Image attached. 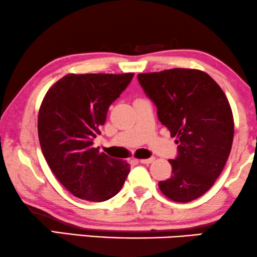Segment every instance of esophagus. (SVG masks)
<instances>
[{
	"label": "esophagus",
	"instance_id": "esophagus-1",
	"mask_svg": "<svg viewBox=\"0 0 257 257\" xmlns=\"http://www.w3.org/2000/svg\"><path fill=\"white\" fill-rule=\"evenodd\" d=\"M154 161H155V158L151 157V158H146V160H140V163H142V164H150V163H153Z\"/></svg>",
	"mask_w": 257,
	"mask_h": 257
}]
</instances>
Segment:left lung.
I'll use <instances>...</instances> for the list:
<instances>
[{
    "label": "left lung",
    "mask_w": 257,
    "mask_h": 257,
    "mask_svg": "<svg viewBox=\"0 0 257 257\" xmlns=\"http://www.w3.org/2000/svg\"><path fill=\"white\" fill-rule=\"evenodd\" d=\"M157 108L158 120L178 140L170 160L172 173L158 186L170 199L189 202L211 189L229 156L234 136L232 109L207 73L172 68L137 75Z\"/></svg>",
    "instance_id": "obj_1"
}]
</instances>
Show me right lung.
I'll list each match as a JSON object with an SVG mask.
<instances>
[{
    "mask_svg": "<svg viewBox=\"0 0 257 257\" xmlns=\"http://www.w3.org/2000/svg\"><path fill=\"white\" fill-rule=\"evenodd\" d=\"M134 73L67 74L43 100L38 137L57 179L80 199L104 201L120 192L129 164L99 153L94 139L108 108L130 84Z\"/></svg>",
    "mask_w": 257,
    "mask_h": 257,
    "instance_id": "add662e5",
    "label": "right lung"
}]
</instances>
